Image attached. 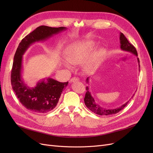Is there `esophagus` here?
<instances>
[{
    "label": "esophagus",
    "mask_w": 153,
    "mask_h": 153,
    "mask_svg": "<svg viewBox=\"0 0 153 153\" xmlns=\"http://www.w3.org/2000/svg\"><path fill=\"white\" fill-rule=\"evenodd\" d=\"M78 81V78L76 77H73L70 79V82H75Z\"/></svg>",
    "instance_id": "esophagus-1"
}]
</instances>
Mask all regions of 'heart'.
<instances>
[{
    "label": "heart",
    "instance_id": "obj_1",
    "mask_svg": "<svg viewBox=\"0 0 153 153\" xmlns=\"http://www.w3.org/2000/svg\"><path fill=\"white\" fill-rule=\"evenodd\" d=\"M96 47V44L92 41H84L74 43L69 46L66 51L68 61L72 64H80L89 57ZM105 51L101 49L96 52L89 62L85 64V69L87 72L94 71L97 65L103 58ZM66 68L71 69V66L68 63L65 64Z\"/></svg>",
    "mask_w": 153,
    "mask_h": 153
}]
</instances>
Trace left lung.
I'll list each match as a JSON object with an SVG mask.
<instances>
[{
    "instance_id": "1",
    "label": "left lung",
    "mask_w": 153,
    "mask_h": 153,
    "mask_svg": "<svg viewBox=\"0 0 153 153\" xmlns=\"http://www.w3.org/2000/svg\"><path fill=\"white\" fill-rule=\"evenodd\" d=\"M120 43H121V48L124 50V51H127V52H131L133 53L134 55H135L136 56H138L137 50L135 48L134 46L131 44L130 43H129L128 40L126 39V37L124 36V35L123 33H120ZM137 61L138 62V66H139L140 68V61H139V59L137 58ZM140 71V70H139ZM87 82L88 83V81H89V77L87 78ZM86 93L85 96L84 98V102L86 105L87 107L89 108L91 111H92V112H94L98 115H113L118 113L119 111H121L122 109H123L125 106L127 105V104L129 103V101H128L126 103H124V105H121L119 107L115 108H106L105 107H103L100 105H99L98 103H96L95 102L94 99L92 98L90 92L89 91V87H86ZM135 94H133V96ZM133 96H132V98Z\"/></svg>"
}]
</instances>
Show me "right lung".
Segmentation results:
<instances>
[{"label": "right lung", "mask_w": 153, "mask_h": 153, "mask_svg": "<svg viewBox=\"0 0 153 153\" xmlns=\"http://www.w3.org/2000/svg\"><path fill=\"white\" fill-rule=\"evenodd\" d=\"M64 27H51L41 25L22 40L14 56L11 74L12 88L20 103L31 112L47 113L57 106L62 92L68 84L51 78L39 82L35 87H29L22 80V55L29 46L36 41L47 39L53 34L66 30Z\"/></svg>", "instance_id": "obj_1"}]
</instances>
